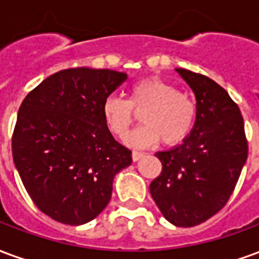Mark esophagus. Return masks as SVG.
Segmentation results:
<instances>
[{
	"label": "esophagus",
	"mask_w": 259,
	"mask_h": 259,
	"mask_svg": "<svg viewBox=\"0 0 259 259\" xmlns=\"http://www.w3.org/2000/svg\"><path fill=\"white\" fill-rule=\"evenodd\" d=\"M144 157V154H143V152H137V151H133L132 152V158H133V161H139V159H140V158H143Z\"/></svg>",
	"instance_id": "esophagus-1"
}]
</instances>
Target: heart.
<instances>
[{
  "instance_id": "heart-1",
  "label": "heart",
  "mask_w": 259,
  "mask_h": 259,
  "mask_svg": "<svg viewBox=\"0 0 259 259\" xmlns=\"http://www.w3.org/2000/svg\"><path fill=\"white\" fill-rule=\"evenodd\" d=\"M135 111H143L140 119L144 124L130 132L124 141L136 148L152 146L159 140L175 146L189 136L195 119V105L190 97L158 77L136 81L130 87L129 100L111 94L101 105L108 130L118 137L126 135Z\"/></svg>"
}]
</instances>
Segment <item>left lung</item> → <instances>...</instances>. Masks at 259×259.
I'll return each mask as SVG.
<instances>
[{
    "mask_svg": "<svg viewBox=\"0 0 259 259\" xmlns=\"http://www.w3.org/2000/svg\"><path fill=\"white\" fill-rule=\"evenodd\" d=\"M195 96L190 135L170 150L158 151L162 172L150 193L163 218L191 228L222 209L233 193L248 155L244 122L228 91L213 80L178 68Z\"/></svg>",
    "mask_w": 259,
    "mask_h": 259,
    "instance_id": "left-lung-1",
    "label": "left lung"
}]
</instances>
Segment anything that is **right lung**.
Returning <instances> with one entry per match:
<instances>
[{
	"mask_svg": "<svg viewBox=\"0 0 259 259\" xmlns=\"http://www.w3.org/2000/svg\"><path fill=\"white\" fill-rule=\"evenodd\" d=\"M126 79L109 69H65L20 105L15 166L37 208L57 222L79 226L98 217L115 175L132 163V151L113 139L101 113L104 98Z\"/></svg>",
	"mask_w": 259,
	"mask_h": 259,
	"instance_id": "add662e5",
	"label": "right lung"
}]
</instances>
